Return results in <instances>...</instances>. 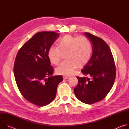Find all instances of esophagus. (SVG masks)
I'll return each mask as SVG.
<instances>
[{
    "label": "esophagus",
    "instance_id": "esophagus-1",
    "mask_svg": "<svg viewBox=\"0 0 129 129\" xmlns=\"http://www.w3.org/2000/svg\"><path fill=\"white\" fill-rule=\"evenodd\" d=\"M63 78L64 80H67V79H68L70 78V77H68V76H63Z\"/></svg>",
    "mask_w": 129,
    "mask_h": 129
}]
</instances>
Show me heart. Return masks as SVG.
Segmentation results:
<instances>
[{
  "instance_id": "b5f03b06",
  "label": "heart",
  "mask_w": 129,
  "mask_h": 129,
  "mask_svg": "<svg viewBox=\"0 0 129 129\" xmlns=\"http://www.w3.org/2000/svg\"><path fill=\"white\" fill-rule=\"evenodd\" d=\"M92 45L84 36L78 37L67 35L60 39L58 46L52 45L48 51V58L53 64L60 61L62 54L65 53L66 60L61 62L56 69L58 75L69 76L77 67H82L89 61L92 54Z\"/></svg>"
}]
</instances>
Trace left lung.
Masks as SVG:
<instances>
[{
	"mask_svg": "<svg viewBox=\"0 0 129 129\" xmlns=\"http://www.w3.org/2000/svg\"><path fill=\"white\" fill-rule=\"evenodd\" d=\"M84 35L91 42L92 54L81 71L90 78L77 77L78 84L74 92L81 102L90 105L102 101L109 92L115 81L116 68L107 44L89 33H84Z\"/></svg>",
	"mask_w": 129,
	"mask_h": 129,
	"instance_id": "obj_1",
	"label": "left lung"
}]
</instances>
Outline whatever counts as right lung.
<instances>
[{"label":"right lung","instance_id":"obj_1","mask_svg":"<svg viewBox=\"0 0 129 129\" xmlns=\"http://www.w3.org/2000/svg\"><path fill=\"white\" fill-rule=\"evenodd\" d=\"M59 36L53 31L36 33L21 47L15 59L14 73L18 88L27 101L38 106L53 101L63 81L62 76H51L53 69L47 56Z\"/></svg>","mask_w":129,"mask_h":129}]
</instances>
